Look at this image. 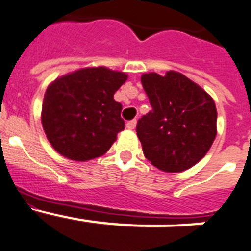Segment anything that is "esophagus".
I'll list each match as a JSON object with an SVG mask.
<instances>
[{"mask_svg":"<svg viewBox=\"0 0 251 251\" xmlns=\"http://www.w3.org/2000/svg\"><path fill=\"white\" fill-rule=\"evenodd\" d=\"M136 120H131V121H128L127 124H126V127L128 128V130H134L135 127H136Z\"/></svg>","mask_w":251,"mask_h":251,"instance_id":"34e87169","label":"esophagus"}]
</instances>
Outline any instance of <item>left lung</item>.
<instances>
[{
	"instance_id": "1",
	"label": "left lung",
	"mask_w": 251,
	"mask_h": 251,
	"mask_svg": "<svg viewBox=\"0 0 251 251\" xmlns=\"http://www.w3.org/2000/svg\"><path fill=\"white\" fill-rule=\"evenodd\" d=\"M141 83L152 107L136 126L144 155L163 172L189 169L206 155L216 138L215 101L179 72L144 73Z\"/></svg>"
}]
</instances>
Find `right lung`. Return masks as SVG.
I'll return each mask as SVG.
<instances>
[{
	"label": "right lung",
	"mask_w": 251,
	"mask_h": 251,
	"mask_svg": "<svg viewBox=\"0 0 251 251\" xmlns=\"http://www.w3.org/2000/svg\"><path fill=\"white\" fill-rule=\"evenodd\" d=\"M126 79L124 72L88 67L64 74L48 86L41 124L60 155L87 162L108 151L125 128L123 106L113 95Z\"/></svg>",
	"instance_id": "1"
}]
</instances>
